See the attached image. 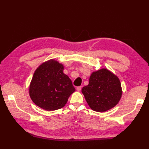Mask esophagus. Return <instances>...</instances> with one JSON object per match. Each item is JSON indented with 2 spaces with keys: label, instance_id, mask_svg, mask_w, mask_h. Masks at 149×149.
<instances>
[{
  "label": "esophagus",
  "instance_id": "34e87169",
  "mask_svg": "<svg viewBox=\"0 0 149 149\" xmlns=\"http://www.w3.org/2000/svg\"><path fill=\"white\" fill-rule=\"evenodd\" d=\"M81 88H82L81 86H77V87L76 88V90H77V91H80L81 90Z\"/></svg>",
  "mask_w": 149,
  "mask_h": 149
}]
</instances>
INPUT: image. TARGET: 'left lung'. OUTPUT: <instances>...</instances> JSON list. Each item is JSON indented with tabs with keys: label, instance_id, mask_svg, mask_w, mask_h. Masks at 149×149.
<instances>
[{
	"label": "left lung",
	"instance_id": "8db88e82",
	"mask_svg": "<svg viewBox=\"0 0 149 149\" xmlns=\"http://www.w3.org/2000/svg\"><path fill=\"white\" fill-rule=\"evenodd\" d=\"M88 105L97 112H104L115 107L122 91L119 79L106 68L91 74L89 84L82 89Z\"/></svg>",
	"mask_w": 149,
	"mask_h": 149
}]
</instances>
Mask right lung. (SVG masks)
Here are the masks:
<instances>
[{
  "mask_svg": "<svg viewBox=\"0 0 149 149\" xmlns=\"http://www.w3.org/2000/svg\"><path fill=\"white\" fill-rule=\"evenodd\" d=\"M63 69V65L50 59L36 70L29 86L30 97L36 105L47 111L65 106L75 89Z\"/></svg>",
  "mask_w": 149,
  "mask_h": 149,
  "instance_id": "right-lung-1",
  "label": "right lung"
}]
</instances>
